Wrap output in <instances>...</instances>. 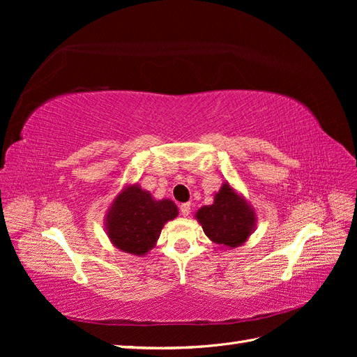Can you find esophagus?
Masks as SVG:
<instances>
[{
	"instance_id": "esophagus-1",
	"label": "esophagus",
	"mask_w": 357,
	"mask_h": 357,
	"mask_svg": "<svg viewBox=\"0 0 357 357\" xmlns=\"http://www.w3.org/2000/svg\"><path fill=\"white\" fill-rule=\"evenodd\" d=\"M180 213H181L183 215H189V214H190V204H189V202L181 204V205H180Z\"/></svg>"
}]
</instances>
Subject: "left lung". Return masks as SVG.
<instances>
[{
    "mask_svg": "<svg viewBox=\"0 0 357 357\" xmlns=\"http://www.w3.org/2000/svg\"><path fill=\"white\" fill-rule=\"evenodd\" d=\"M195 219L213 243L222 248H235L250 238L256 229L257 215L253 205L225 181L214 195V202L201 207Z\"/></svg>",
    "mask_w": 357,
    "mask_h": 357,
    "instance_id": "left-lung-1",
    "label": "left lung"
}]
</instances>
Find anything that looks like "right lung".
<instances>
[{"instance_id":"obj_1","label":"right lung","mask_w":357,"mask_h":357,"mask_svg":"<svg viewBox=\"0 0 357 357\" xmlns=\"http://www.w3.org/2000/svg\"><path fill=\"white\" fill-rule=\"evenodd\" d=\"M178 215L171 199H155L138 183L126 185L105 213L104 228L112 244L125 253L144 256L156 245L164 225Z\"/></svg>"}]
</instances>
